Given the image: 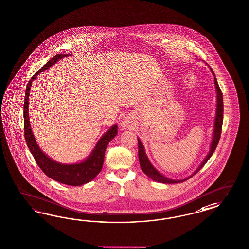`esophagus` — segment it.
I'll return each instance as SVG.
<instances>
[{
    "label": "esophagus",
    "instance_id": "esophagus-1",
    "mask_svg": "<svg viewBox=\"0 0 249 249\" xmlns=\"http://www.w3.org/2000/svg\"><path fill=\"white\" fill-rule=\"evenodd\" d=\"M121 126L122 128H124V129L130 127V126H131V121H130L128 118H126V117H124V118L123 119V121H122Z\"/></svg>",
    "mask_w": 249,
    "mask_h": 249
}]
</instances>
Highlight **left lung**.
Wrapping results in <instances>:
<instances>
[{
	"instance_id": "1",
	"label": "left lung",
	"mask_w": 249,
	"mask_h": 249,
	"mask_svg": "<svg viewBox=\"0 0 249 249\" xmlns=\"http://www.w3.org/2000/svg\"><path fill=\"white\" fill-rule=\"evenodd\" d=\"M210 70L213 73V81H214V86L216 88V111H215V118H214V125H213V139L211 142V145H210V150L207 154L206 158L204 159V161L201 163L199 165L198 168L194 172L192 176L185 178V179H182V180H174V179H170V178H165L163 176L161 173H159L158 171L154 167V165L150 163L149 159L146 156V153L144 151V147L142 145V142L140 141V139L138 138V157H139V163H140V166L143 171V173L151 178L154 181H157L158 183H163V184H176V183H182L185 182L187 179L192 178L194 175H196L205 164L206 162L209 160V158L212 157L214 150L216 148L219 139H220L221 131H222V124H223V113H224V104H223V93L221 92L220 88L218 86L217 80L215 78L214 72L210 67Z\"/></svg>"
}]
</instances>
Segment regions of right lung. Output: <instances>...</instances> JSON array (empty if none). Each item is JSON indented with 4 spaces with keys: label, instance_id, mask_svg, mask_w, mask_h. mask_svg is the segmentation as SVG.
<instances>
[{
    "label": "right lung",
    "instance_id": "add662e5",
    "mask_svg": "<svg viewBox=\"0 0 249 249\" xmlns=\"http://www.w3.org/2000/svg\"><path fill=\"white\" fill-rule=\"evenodd\" d=\"M71 56V54H56L53 57L50 61H48L43 67L36 72V74L29 81L28 85L25 91V98H24V107H23V120H24V136L25 141L27 143L30 152L33 157H35L36 163L39 167L42 169L43 173L53 180L59 183L68 185H82L86 183H89L95 178L102 170L105 153L107 150V145L110 141L117 135V124H114L107 131L106 134L99 139L96 143L95 147L91 153V155L86 158L85 161L81 163H61L55 162L52 158L46 156L39 145L37 144L36 138L33 135L30 121H29V93L32 82L36 79L37 75L50 68L51 66L54 65L58 60L63 59L64 57Z\"/></svg>",
    "mask_w": 249,
    "mask_h": 249
}]
</instances>
